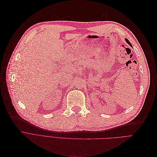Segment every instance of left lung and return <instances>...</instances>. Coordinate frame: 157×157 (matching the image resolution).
Wrapping results in <instances>:
<instances>
[{
    "instance_id": "obj_1",
    "label": "left lung",
    "mask_w": 157,
    "mask_h": 157,
    "mask_svg": "<svg viewBox=\"0 0 157 157\" xmlns=\"http://www.w3.org/2000/svg\"><path fill=\"white\" fill-rule=\"evenodd\" d=\"M125 40H126V42H127V43L128 44H129L130 46H132V44H131V43H130V41L129 40H128L127 39H125Z\"/></svg>"
}]
</instances>
